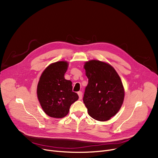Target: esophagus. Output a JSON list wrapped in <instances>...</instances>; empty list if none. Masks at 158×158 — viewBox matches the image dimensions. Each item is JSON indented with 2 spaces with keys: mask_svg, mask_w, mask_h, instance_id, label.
Returning a JSON list of instances; mask_svg holds the SVG:
<instances>
[{
  "mask_svg": "<svg viewBox=\"0 0 158 158\" xmlns=\"http://www.w3.org/2000/svg\"><path fill=\"white\" fill-rule=\"evenodd\" d=\"M77 94H78V95H79V99L81 100V99H82V92H79Z\"/></svg>",
  "mask_w": 158,
  "mask_h": 158,
  "instance_id": "34e87169",
  "label": "esophagus"
}]
</instances>
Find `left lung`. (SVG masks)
Returning a JSON list of instances; mask_svg holds the SVG:
<instances>
[{
	"instance_id": "8db88e82",
	"label": "left lung",
	"mask_w": 158,
	"mask_h": 158,
	"mask_svg": "<svg viewBox=\"0 0 158 158\" xmlns=\"http://www.w3.org/2000/svg\"><path fill=\"white\" fill-rule=\"evenodd\" d=\"M84 68L88 84L83 102L91 117L106 121L120 110L124 99L120 77L112 66L98 60L85 63Z\"/></svg>"
}]
</instances>
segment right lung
<instances>
[{
  "mask_svg": "<svg viewBox=\"0 0 158 158\" xmlns=\"http://www.w3.org/2000/svg\"><path fill=\"white\" fill-rule=\"evenodd\" d=\"M68 64L66 61L51 64L41 74L38 82V98L44 111L51 117H65L70 106L79 98L78 95L72 92V82L64 77Z\"/></svg>",
  "mask_w": 158,
  "mask_h": 158,
  "instance_id": "right-lung-1",
  "label": "right lung"
}]
</instances>
